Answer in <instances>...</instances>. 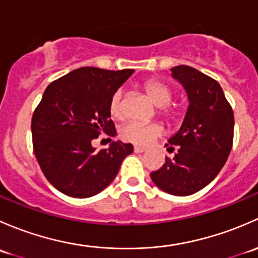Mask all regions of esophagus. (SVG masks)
Segmentation results:
<instances>
[{"label":"esophagus","instance_id":"1","mask_svg":"<svg viewBox=\"0 0 258 258\" xmlns=\"http://www.w3.org/2000/svg\"><path fill=\"white\" fill-rule=\"evenodd\" d=\"M134 151H135V152H136V153H142V152H146V148L140 147V146H135Z\"/></svg>","mask_w":258,"mask_h":258}]
</instances>
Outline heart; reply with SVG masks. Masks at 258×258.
Instances as JSON below:
<instances>
[{
	"label": "heart",
	"mask_w": 258,
	"mask_h": 258,
	"mask_svg": "<svg viewBox=\"0 0 258 258\" xmlns=\"http://www.w3.org/2000/svg\"><path fill=\"white\" fill-rule=\"evenodd\" d=\"M144 88L150 95L153 102L160 106L158 113L168 122H175L181 117V108L177 105H171L173 97V90L170 85L160 79H150L144 82ZM108 110L111 116L116 119H122L124 117L123 91L121 88L112 93L108 103ZM162 135V127L157 123H142V122L132 121L124 124L121 130V136L124 141L131 144L147 146L153 140Z\"/></svg>",
	"instance_id": "heart-1"
}]
</instances>
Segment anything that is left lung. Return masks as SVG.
Returning a JSON list of instances; mask_svg holds the SVG:
<instances>
[{"mask_svg":"<svg viewBox=\"0 0 258 258\" xmlns=\"http://www.w3.org/2000/svg\"><path fill=\"white\" fill-rule=\"evenodd\" d=\"M172 76L183 85L189 106L179 131L168 140V151L177 148L175 157H166L151 178L167 194L188 196L206 187L222 170L232 148L235 117L212 77L184 64L173 67Z\"/></svg>","mask_w":258,"mask_h":258,"instance_id":"obj_1","label":"left lung"}]
</instances>
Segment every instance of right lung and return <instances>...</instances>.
<instances>
[{"instance_id":"right-lung-1","label":"right lung","mask_w":258,"mask_h":258,"mask_svg":"<svg viewBox=\"0 0 258 258\" xmlns=\"http://www.w3.org/2000/svg\"><path fill=\"white\" fill-rule=\"evenodd\" d=\"M132 72L81 67L45 90L31 122L33 152L45 177L62 194L77 199L100 194L134 151L121 141L108 150L92 147L101 132L116 135L108 103Z\"/></svg>"}]
</instances>
